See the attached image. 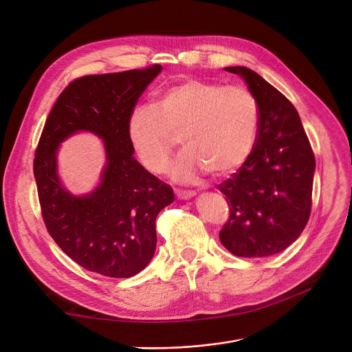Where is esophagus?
<instances>
[{"instance_id":"34e87169","label":"esophagus","mask_w":352,"mask_h":352,"mask_svg":"<svg viewBox=\"0 0 352 352\" xmlns=\"http://www.w3.org/2000/svg\"><path fill=\"white\" fill-rule=\"evenodd\" d=\"M195 191H191V190H175V195L179 198V199H190L192 197H195Z\"/></svg>"}]
</instances>
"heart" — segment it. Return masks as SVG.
Listing matches in <instances>:
<instances>
[{
	"instance_id": "b5f03b06",
	"label": "heart",
	"mask_w": 352,
	"mask_h": 352,
	"mask_svg": "<svg viewBox=\"0 0 352 352\" xmlns=\"http://www.w3.org/2000/svg\"><path fill=\"white\" fill-rule=\"evenodd\" d=\"M260 109L241 85L186 78L158 92L154 102L135 107L128 118V138L141 164L160 174L179 135L184 150L171 166L177 181L202 173L228 175L247 162L258 135Z\"/></svg>"
}]
</instances>
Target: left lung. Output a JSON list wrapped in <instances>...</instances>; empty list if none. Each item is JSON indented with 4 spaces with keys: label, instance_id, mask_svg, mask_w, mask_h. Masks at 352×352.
<instances>
[{
    "label": "left lung",
    "instance_id": "8db88e82",
    "mask_svg": "<svg viewBox=\"0 0 352 352\" xmlns=\"http://www.w3.org/2000/svg\"><path fill=\"white\" fill-rule=\"evenodd\" d=\"M226 71L247 82L260 124L247 162L218 186L230 206L219 239L236 256H270L289 247L308 223L316 157L287 97L247 67Z\"/></svg>",
    "mask_w": 352,
    "mask_h": 352
}]
</instances>
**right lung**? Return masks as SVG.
<instances>
[{"label": "right lung", "instance_id": "right-lung-1", "mask_svg": "<svg viewBox=\"0 0 352 352\" xmlns=\"http://www.w3.org/2000/svg\"><path fill=\"white\" fill-rule=\"evenodd\" d=\"M161 65L87 76L60 94L45 121L34 158L45 227L82 268L111 278L142 271L155 252V219L174 191L134 158L128 118ZM80 131L104 141L106 166L96 190L71 195L58 177L59 144Z\"/></svg>", "mask_w": 352, "mask_h": 352}]
</instances>
